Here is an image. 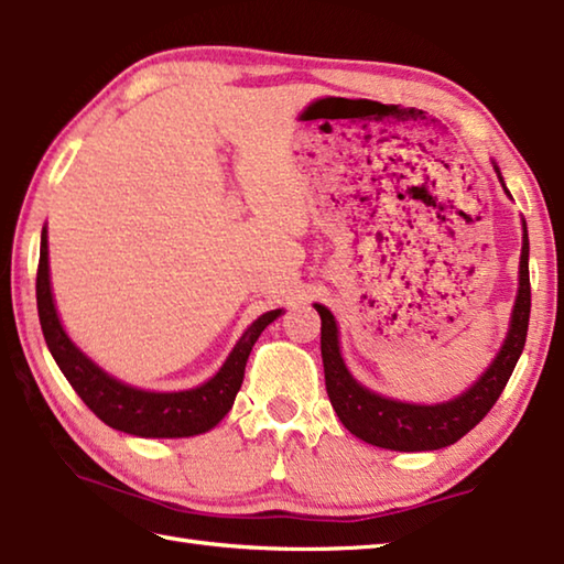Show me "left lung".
I'll return each mask as SVG.
<instances>
[{
  "instance_id": "1",
  "label": "left lung",
  "mask_w": 564,
  "mask_h": 564,
  "mask_svg": "<svg viewBox=\"0 0 564 564\" xmlns=\"http://www.w3.org/2000/svg\"><path fill=\"white\" fill-rule=\"evenodd\" d=\"M528 228L522 236L520 256V291L514 301L512 323L508 340L498 352L485 376L467 390L465 395L441 405H410L398 400L380 398L358 386L348 373L346 362L338 350V328L326 305L316 303L321 313V356L323 373H326V390L330 405L336 410L340 423L348 431L370 445L388 447V451H441L445 445L460 441L470 433L480 420L498 403L500 393L508 386L518 358L528 338L530 323V269H528Z\"/></svg>"
}]
</instances>
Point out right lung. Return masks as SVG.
<instances>
[{
	"instance_id": "right-lung-1",
	"label": "right lung",
	"mask_w": 564,
	"mask_h": 564,
	"mask_svg": "<svg viewBox=\"0 0 564 564\" xmlns=\"http://www.w3.org/2000/svg\"><path fill=\"white\" fill-rule=\"evenodd\" d=\"M36 308H40L46 346H50L56 366L62 368L76 395L109 427L139 437H188L212 431L234 405L238 388L243 383L246 360L251 356L253 343L281 313L269 311L259 321H253L251 328L236 343L224 368L208 383L194 390H181V393H149V390H137L113 380L66 338L50 289L46 228L42 231L40 269H36Z\"/></svg>"
}]
</instances>
